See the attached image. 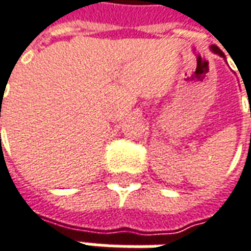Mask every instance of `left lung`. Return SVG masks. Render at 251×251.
I'll list each match as a JSON object with an SVG mask.
<instances>
[{"mask_svg": "<svg viewBox=\"0 0 251 251\" xmlns=\"http://www.w3.org/2000/svg\"><path fill=\"white\" fill-rule=\"evenodd\" d=\"M210 49H211V52H213V53L219 54V56H221V57H224V60H226V54L223 53V50H220L219 47H216V45H211Z\"/></svg>", "mask_w": 251, "mask_h": 251, "instance_id": "1", "label": "left lung"}]
</instances>
